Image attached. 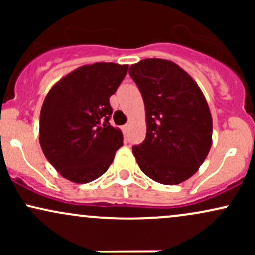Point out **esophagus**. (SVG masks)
I'll use <instances>...</instances> for the list:
<instances>
[{
  "label": "esophagus",
  "instance_id": "1",
  "mask_svg": "<svg viewBox=\"0 0 255 255\" xmlns=\"http://www.w3.org/2000/svg\"><path fill=\"white\" fill-rule=\"evenodd\" d=\"M122 129H124L125 133H127L128 129H129V125H125L124 127H122Z\"/></svg>",
  "mask_w": 255,
  "mask_h": 255
}]
</instances>
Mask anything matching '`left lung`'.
Segmentation results:
<instances>
[{
  "mask_svg": "<svg viewBox=\"0 0 255 255\" xmlns=\"http://www.w3.org/2000/svg\"><path fill=\"white\" fill-rule=\"evenodd\" d=\"M129 69L145 104V140L131 147L140 170L168 186L188 180L212 146V116L203 91L172 61L145 58Z\"/></svg>",
  "mask_w": 255,
  "mask_h": 255,
  "instance_id": "left-lung-1",
  "label": "left lung"
}]
</instances>
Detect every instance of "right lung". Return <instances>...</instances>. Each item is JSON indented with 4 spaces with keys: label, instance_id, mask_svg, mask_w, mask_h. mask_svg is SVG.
<instances>
[{
    "label": "right lung",
    "instance_id": "right-lung-1",
    "mask_svg": "<svg viewBox=\"0 0 255 255\" xmlns=\"http://www.w3.org/2000/svg\"><path fill=\"white\" fill-rule=\"evenodd\" d=\"M127 64H85L57 81L44 99L39 144L61 176L75 183L96 180L109 169L124 145L109 124V98L127 74Z\"/></svg>",
    "mask_w": 255,
    "mask_h": 255
}]
</instances>
